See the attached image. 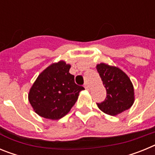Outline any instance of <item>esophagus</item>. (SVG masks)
Segmentation results:
<instances>
[{
	"mask_svg": "<svg viewBox=\"0 0 155 155\" xmlns=\"http://www.w3.org/2000/svg\"><path fill=\"white\" fill-rule=\"evenodd\" d=\"M84 87H85L86 90L89 89V88H88V87H88V84H87V83H84Z\"/></svg>",
	"mask_w": 155,
	"mask_h": 155,
	"instance_id": "34e87169",
	"label": "esophagus"
}]
</instances>
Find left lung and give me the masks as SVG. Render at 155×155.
I'll return each mask as SVG.
<instances>
[{
	"instance_id": "8db88e82",
	"label": "left lung",
	"mask_w": 155,
	"mask_h": 155,
	"mask_svg": "<svg viewBox=\"0 0 155 155\" xmlns=\"http://www.w3.org/2000/svg\"><path fill=\"white\" fill-rule=\"evenodd\" d=\"M99 76L106 89V98L97 103L102 112L110 116L124 112L132 106L134 101V87L124 71L105 64L96 67Z\"/></svg>"
}]
</instances>
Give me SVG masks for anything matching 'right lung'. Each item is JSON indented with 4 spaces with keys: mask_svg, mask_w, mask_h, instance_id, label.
Instances as JSON below:
<instances>
[{
    "mask_svg": "<svg viewBox=\"0 0 155 155\" xmlns=\"http://www.w3.org/2000/svg\"><path fill=\"white\" fill-rule=\"evenodd\" d=\"M71 65L60 61L48 67L30 89L28 100L35 113L50 120H59L73 107L79 92L84 89L69 73Z\"/></svg>",
    "mask_w": 155,
    "mask_h": 155,
    "instance_id": "right-lung-1",
    "label": "right lung"
}]
</instances>
